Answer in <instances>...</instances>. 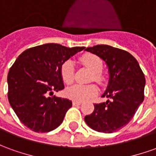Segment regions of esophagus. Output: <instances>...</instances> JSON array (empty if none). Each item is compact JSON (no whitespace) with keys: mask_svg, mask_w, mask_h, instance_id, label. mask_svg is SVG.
I'll use <instances>...</instances> for the list:
<instances>
[{"mask_svg":"<svg viewBox=\"0 0 156 156\" xmlns=\"http://www.w3.org/2000/svg\"><path fill=\"white\" fill-rule=\"evenodd\" d=\"M73 105L74 106H78V105H81V102L80 101H73Z\"/></svg>","mask_w":156,"mask_h":156,"instance_id":"obj_1","label":"esophagus"}]
</instances>
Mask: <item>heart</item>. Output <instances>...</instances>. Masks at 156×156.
Returning a JSON list of instances; mask_svg holds the SVG:
<instances>
[{"label":"heart","instance_id":"b5f03b06","mask_svg":"<svg viewBox=\"0 0 156 156\" xmlns=\"http://www.w3.org/2000/svg\"><path fill=\"white\" fill-rule=\"evenodd\" d=\"M81 62L92 73L94 81H101V77L100 73L102 70L103 64L98 56L92 54H86L80 57ZM61 77L65 83L69 84L74 79V63L72 60H67L62 63L60 69ZM98 92V89L94 84L80 85L74 84L66 89V95L69 99L77 101H83L95 95Z\"/></svg>","mask_w":156,"mask_h":156}]
</instances>
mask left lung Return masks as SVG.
Segmentation results:
<instances>
[{"label":"left lung","instance_id":"obj_1","mask_svg":"<svg viewBox=\"0 0 156 156\" xmlns=\"http://www.w3.org/2000/svg\"><path fill=\"white\" fill-rule=\"evenodd\" d=\"M108 67L109 82L101 97L110 100L94 104V112L85 116L87 125L97 132L111 133L126 126L144 99L145 78L139 62L126 51L107 44L88 47Z\"/></svg>","mask_w":156,"mask_h":156}]
</instances>
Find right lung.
Segmentation results:
<instances>
[{"mask_svg": "<svg viewBox=\"0 0 156 156\" xmlns=\"http://www.w3.org/2000/svg\"><path fill=\"white\" fill-rule=\"evenodd\" d=\"M84 48L38 45L24 51L10 68L8 101L22 123L32 131L46 133L62 124L72 101L48 94L64 89L61 66Z\"/></svg>", "mask_w": 156, "mask_h": 156, "instance_id": "add662e5", "label": "right lung"}]
</instances>
